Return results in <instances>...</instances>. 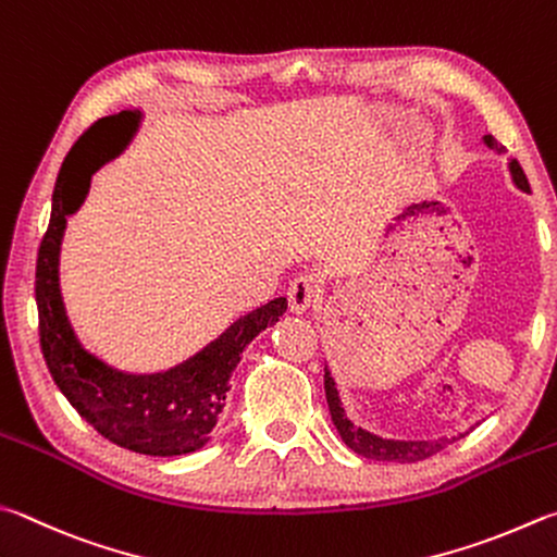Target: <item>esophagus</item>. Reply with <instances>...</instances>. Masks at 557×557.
I'll list each match as a JSON object with an SVG mask.
<instances>
[{"label": "esophagus", "instance_id": "34e87169", "mask_svg": "<svg viewBox=\"0 0 557 557\" xmlns=\"http://www.w3.org/2000/svg\"><path fill=\"white\" fill-rule=\"evenodd\" d=\"M317 297H319V285L311 275H299L289 282L287 299H289L292 311H297V313L307 311L313 301H317Z\"/></svg>", "mask_w": 557, "mask_h": 557}]
</instances>
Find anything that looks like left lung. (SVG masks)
<instances>
[{"label": "left lung", "instance_id": "obj_1", "mask_svg": "<svg viewBox=\"0 0 557 557\" xmlns=\"http://www.w3.org/2000/svg\"><path fill=\"white\" fill-rule=\"evenodd\" d=\"M484 146L494 153H504V146L497 144V138L494 136H484ZM509 173L513 185H517L521 191H531L529 187V180H525L521 165L517 160H511L509 163ZM323 387H326V401H329V411H331V421L336 431L341 433V438L346 446L362 455V458L368 460H382V462H419V460H426L431 455H436L438 450H443L450 443H455L458 438H438V441H397V438H382L377 433H370L368 429L356 426L348 419L346 409H343L341 397H338V389H336V380L331 377V370L326 368L323 372Z\"/></svg>", "mask_w": 557, "mask_h": 557}]
</instances>
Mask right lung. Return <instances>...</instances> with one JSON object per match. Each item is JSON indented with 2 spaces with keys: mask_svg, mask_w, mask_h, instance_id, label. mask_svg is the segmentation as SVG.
Instances as JSON below:
<instances>
[{
  "mask_svg": "<svg viewBox=\"0 0 557 557\" xmlns=\"http://www.w3.org/2000/svg\"><path fill=\"white\" fill-rule=\"evenodd\" d=\"M140 116L136 109H124L99 119L63 160L36 262L38 331L50 375L89 426L126 450L173 458L205 448L219 431L240 352L258 333L275 326L287 311V299L277 297L244 313L195 356L158 372L119 370L79 343L60 295L67 216L83 207L92 175L107 163L99 158V146L116 126H131L136 134Z\"/></svg>",
  "mask_w": 557,
  "mask_h": 557,
  "instance_id": "1",
  "label": "right lung"
}]
</instances>
